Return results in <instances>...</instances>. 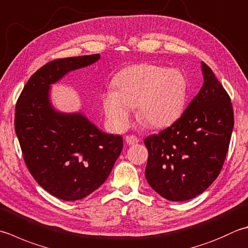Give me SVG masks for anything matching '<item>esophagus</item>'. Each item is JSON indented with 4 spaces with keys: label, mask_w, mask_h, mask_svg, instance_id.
I'll return each instance as SVG.
<instances>
[{
    "label": "esophagus",
    "mask_w": 248,
    "mask_h": 248,
    "mask_svg": "<svg viewBox=\"0 0 248 248\" xmlns=\"http://www.w3.org/2000/svg\"><path fill=\"white\" fill-rule=\"evenodd\" d=\"M125 142L129 145H134L139 142V139L135 135H127L125 137Z\"/></svg>",
    "instance_id": "obj_1"
}]
</instances>
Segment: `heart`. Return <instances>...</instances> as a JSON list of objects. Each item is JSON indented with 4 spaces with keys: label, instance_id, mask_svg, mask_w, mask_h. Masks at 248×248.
<instances>
[{
    "label": "heart",
    "instance_id": "b5f03b06",
    "mask_svg": "<svg viewBox=\"0 0 248 248\" xmlns=\"http://www.w3.org/2000/svg\"><path fill=\"white\" fill-rule=\"evenodd\" d=\"M115 91L102 98L103 110L114 130L128 127L132 108L138 118L148 127L163 128L182 114L186 100L187 81L177 70L153 64H135L116 75Z\"/></svg>",
    "mask_w": 248,
    "mask_h": 248
}]
</instances>
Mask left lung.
I'll list each match as a JSON object with an SVG mask.
<instances>
[{
    "label": "left lung",
    "instance_id": "left-lung-1",
    "mask_svg": "<svg viewBox=\"0 0 248 248\" xmlns=\"http://www.w3.org/2000/svg\"><path fill=\"white\" fill-rule=\"evenodd\" d=\"M204 82L176 121L144 140L145 177L170 201L196 198L212 185L224 166L234 115L228 92L202 62Z\"/></svg>",
    "mask_w": 248,
    "mask_h": 248
}]
</instances>
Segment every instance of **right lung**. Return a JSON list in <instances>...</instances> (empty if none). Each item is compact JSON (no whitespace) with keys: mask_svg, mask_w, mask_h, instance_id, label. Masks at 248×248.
<instances>
[{"mask_svg":"<svg viewBox=\"0 0 248 248\" xmlns=\"http://www.w3.org/2000/svg\"><path fill=\"white\" fill-rule=\"evenodd\" d=\"M100 55L61 58L30 77L17 100L15 131L24 163L38 185L58 199L76 201L96 190L123 150L120 135L100 131L81 114H62L48 99L50 84Z\"/></svg>","mask_w":248,"mask_h":248,"instance_id":"right-lung-1","label":"right lung"}]
</instances>
